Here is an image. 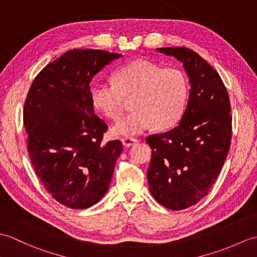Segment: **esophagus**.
Wrapping results in <instances>:
<instances>
[{
  "instance_id": "obj_1",
  "label": "esophagus",
  "mask_w": 257,
  "mask_h": 257,
  "mask_svg": "<svg viewBox=\"0 0 257 257\" xmlns=\"http://www.w3.org/2000/svg\"><path fill=\"white\" fill-rule=\"evenodd\" d=\"M121 143H122L123 147H125V148H127V147L134 146L135 144H137V143H138V140H137V139H135V138L124 137V138H121Z\"/></svg>"
}]
</instances>
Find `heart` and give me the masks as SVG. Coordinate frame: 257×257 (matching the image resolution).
<instances>
[{
  "label": "heart",
  "mask_w": 257,
  "mask_h": 257,
  "mask_svg": "<svg viewBox=\"0 0 257 257\" xmlns=\"http://www.w3.org/2000/svg\"><path fill=\"white\" fill-rule=\"evenodd\" d=\"M189 80L183 70L137 59L118 68L113 84L99 83L90 90V100L97 110L109 119H118L125 98H133L134 110L119 119L111 133L133 137L155 124L165 130L176 125L187 106Z\"/></svg>",
  "instance_id": "b5f03b06"
}]
</instances>
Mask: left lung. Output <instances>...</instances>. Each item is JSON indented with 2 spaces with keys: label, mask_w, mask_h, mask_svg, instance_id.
<instances>
[{
  "label": "left lung",
  "mask_w": 257,
  "mask_h": 257,
  "mask_svg": "<svg viewBox=\"0 0 257 257\" xmlns=\"http://www.w3.org/2000/svg\"><path fill=\"white\" fill-rule=\"evenodd\" d=\"M157 51L183 63L191 85L180 123L146 139L152 149L147 172L151 194L178 211L203 199L219 176L231 145V103L220 75L198 53L187 47Z\"/></svg>",
  "instance_id": "1"
}]
</instances>
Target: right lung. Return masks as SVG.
Listing matches in <instances>:
<instances>
[{
	"mask_svg": "<svg viewBox=\"0 0 257 257\" xmlns=\"http://www.w3.org/2000/svg\"><path fill=\"white\" fill-rule=\"evenodd\" d=\"M120 54L73 50L43 68L24 103L27 150L37 177L59 203L75 210L96 204L111 182L122 151L102 144L107 124L90 100L92 77Z\"/></svg>",
	"mask_w": 257,
	"mask_h": 257,
	"instance_id": "add662e5",
	"label": "right lung"
}]
</instances>
